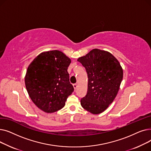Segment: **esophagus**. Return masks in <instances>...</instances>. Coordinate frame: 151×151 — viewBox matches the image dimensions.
Here are the masks:
<instances>
[{
	"instance_id": "1",
	"label": "esophagus",
	"mask_w": 151,
	"mask_h": 151,
	"mask_svg": "<svg viewBox=\"0 0 151 151\" xmlns=\"http://www.w3.org/2000/svg\"><path fill=\"white\" fill-rule=\"evenodd\" d=\"M73 88H74V89L76 90V88H77V84H74L73 85Z\"/></svg>"
}]
</instances>
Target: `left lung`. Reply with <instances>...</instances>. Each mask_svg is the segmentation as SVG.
Masks as SVG:
<instances>
[{"label":"left lung","instance_id":"left-lung-1","mask_svg":"<svg viewBox=\"0 0 151 151\" xmlns=\"http://www.w3.org/2000/svg\"><path fill=\"white\" fill-rule=\"evenodd\" d=\"M88 73V92L81 99L82 107L98 114L111 104L116 97L123 78L120 63L110 52L93 49L78 59Z\"/></svg>","mask_w":151,"mask_h":151}]
</instances>
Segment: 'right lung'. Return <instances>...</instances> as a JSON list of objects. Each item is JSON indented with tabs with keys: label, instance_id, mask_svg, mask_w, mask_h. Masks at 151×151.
<instances>
[{
	"label": "right lung",
	"instance_id": "1",
	"mask_svg": "<svg viewBox=\"0 0 151 151\" xmlns=\"http://www.w3.org/2000/svg\"><path fill=\"white\" fill-rule=\"evenodd\" d=\"M71 59L59 50L40 54L29 65L25 84L34 104L47 113L62 109L74 88L67 71Z\"/></svg>",
	"mask_w": 151,
	"mask_h": 151
}]
</instances>
